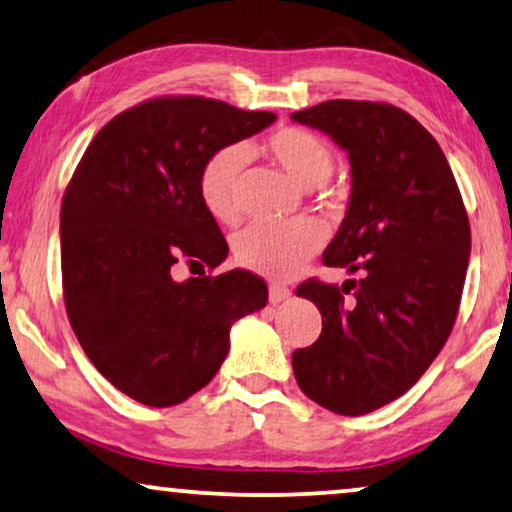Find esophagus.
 <instances>
[{
	"mask_svg": "<svg viewBox=\"0 0 512 512\" xmlns=\"http://www.w3.org/2000/svg\"><path fill=\"white\" fill-rule=\"evenodd\" d=\"M289 296H291V291L286 289L284 284H270V303L272 305H279V303H284V300H289Z\"/></svg>",
	"mask_w": 512,
	"mask_h": 512,
	"instance_id": "esophagus-1",
	"label": "esophagus"
}]
</instances>
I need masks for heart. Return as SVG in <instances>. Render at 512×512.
Segmentation results:
<instances>
[{
  "label": "heart",
  "instance_id": "obj_1",
  "mask_svg": "<svg viewBox=\"0 0 512 512\" xmlns=\"http://www.w3.org/2000/svg\"><path fill=\"white\" fill-rule=\"evenodd\" d=\"M263 151L272 163L282 167L303 188L324 186L333 174L335 156L326 139L307 128H279L263 142ZM247 151L240 144L223 146L202 165L198 195L207 214L219 223H235L237 179ZM324 244V228L312 219L291 223H254L235 237V258L242 268L265 277H291Z\"/></svg>",
  "mask_w": 512,
  "mask_h": 512
}]
</instances>
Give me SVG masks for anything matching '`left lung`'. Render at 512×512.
<instances>
[{"instance_id":"obj_1","label":"left lung","mask_w":512,"mask_h":512,"mask_svg":"<svg viewBox=\"0 0 512 512\" xmlns=\"http://www.w3.org/2000/svg\"><path fill=\"white\" fill-rule=\"evenodd\" d=\"M291 118L347 151L352 195L324 263L361 275L342 289L298 286L319 307L321 335L293 352V375L321 408L366 415L403 396L450 338L471 226L443 149L408 111L328 100Z\"/></svg>"}]
</instances>
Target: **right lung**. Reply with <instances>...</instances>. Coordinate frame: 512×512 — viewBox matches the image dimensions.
<instances>
[{
    "label": "right lung",
    "instance_id": "add662e5",
    "mask_svg": "<svg viewBox=\"0 0 512 512\" xmlns=\"http://www.w3.org/2000/svg\"><path fill=\"white\" fill-rule=\"evenodd\" d=\"M275 118L198 95L156 97L111 118L83 153L60 209L62 291L83 352L125 396L184 403L221 368L230 326L268 303V284L247 270L186 282L172 270L226 261L200 170Z\"/></svg>",
    "mask_w": 512,
    "mask_h": 512
}]
</instances>
